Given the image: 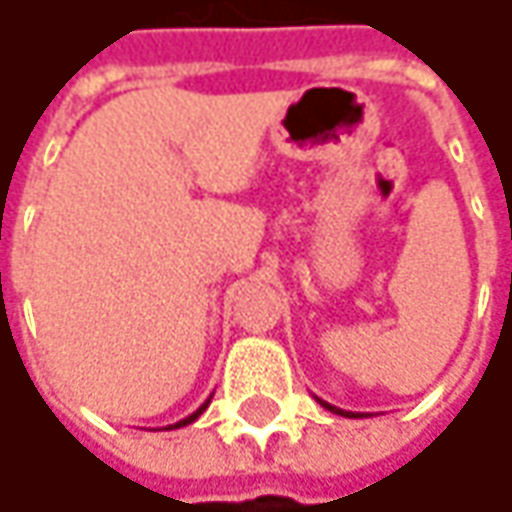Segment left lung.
I'll return each instance as SVG.
<instances>
[{"mask_svg": "<svg viewBox=\"0 0 512 512\" xmlns=\"http://www.w3.org/2000/svg\"><path fill=\"white\" fill-rule=\"evenodd\" d=\"M318 404H321L324 410L336 413V416H359V413H348V410H339V407H333V404H327V401H321V398H318Z\"/></svg>", "mask_w": 512, "mask_h": 512, "instance_id": "left-lung-1", "label": "left lung"}]
</instances>
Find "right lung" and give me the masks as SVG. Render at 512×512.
<instances>
[{"instance_id":"right-lung-1","label":"right lung","mask_w":512,"mask_h":512,"mask_svg":"<svg viewBox=\"0 0 512 512\" xmlns=\"http://www.w3.org/2000/svg\"><path fill=\"white\" fill-rule=\"evenodd\" d=\"M209 401H212V398H209ZM209 401H206V404H203V407H200L197 413H191V416L182 418V421H176V424H167V427H170V430H176V427H185V424H191V421H197V418H200V416H203V413H206V407H209Z\"/></svg>"}]
</instances>
